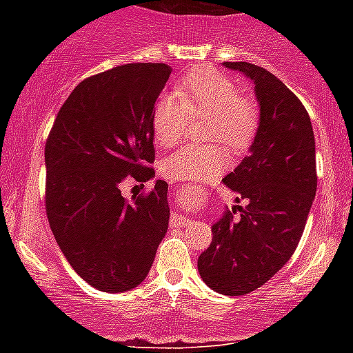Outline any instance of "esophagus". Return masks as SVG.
<instances>
[{"label": "esophagus", "instance_id": "1", "mask_svg": "<svg viewBox=\"0 0 353 353\" xmlns=\"http://www.w3.org/2000/svg\"><path fill=\"white\" fill-rule=\"evenodd\" d=\"M194 223L192 219H189V217H183V215H180L179 212H173L171 214V219H170V224L171 226H176V228H185V226H191V224Z\"/></svg>", "mask_w": 353, "mask_h": 353}]
</instances>
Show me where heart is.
Instances as JSON below:
<instances>
[{
  "instance_id": "obj_1",
  "label": "heart",
  "mask_w": 353,
  "mask_h": 353,
  "mask_svg": "<svg viewBox=\"0 0 353 353\" xmlns=\"http://www.w3.org/2000/svg\"><path fill=\"white\" fill-rule=\"evenodd\" d=\"M191 118H208V139L233 150L248 148L260 125L256 105L242 97L232 77L210 67L189 72L176 92L162 95L154 108L152 129L159 145L173 146L183 138ZM230 164L221 145H187L164 161L173 180H208Z\"/></svg>"
}]
</instances>
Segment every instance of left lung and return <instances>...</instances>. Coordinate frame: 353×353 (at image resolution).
I'll list each match as a JSON object with an SVG mask.
<instances>
[{
    "label": "left lung",
    "instance_id": "left-lung-1",
    "mask_svg": "<svg viewBox=\"0 0 353 353\" xmlns=\"http://www.w3.org/2000/svg\"><path fill=\"white\" fill-rule=\"evenodd\" d=\"M254 83L260 125L235 171L223 182L245 207L228 210L212 226V244L198 258L199 276L223 295L254 292L297 249L316 194V157L310 114L299 97L263 67L224 61Z\"/></svg>",
    "mask_w": 353,
    "mask_h": 353
}]
</instances>
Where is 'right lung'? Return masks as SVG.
<instances>
[{
  "instance_id": "right-lung-1",
  "label": "right lung",
  "mask_w": 353,
  "mask_h": 353,
  "mask_svg": "<svg viewBox=\"0 0 353 353\" xmlns=\"http://www.w3.org/2000/svg\"><path fill=\"white\" fill-rule=\"evenodd\" d=\"M171 68L129 63L86 77L46 141V212L70 267L101 292L141 285L170 223L168 183L127 199L125 182L155 176L152 114Z\"/></svg>"
}]
</instances>
